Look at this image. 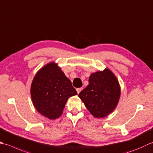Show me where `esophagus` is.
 I'll return each mask as SVG.
<instances>
[{
  "label": "esophagus",
  "mask_w": 153,
  "mask_h": 153,
  "mask_svg": "<svg viewBox=\"0 0 153 153\" xmlns=\"http://www.w3.org/2000/svg\"><path fill=\"white\" fill-rule=\"evenodd\" d=\"M82 90V88H77V89H76V91H77V94H79L80 93V91Z\"/></svg>",
  "instance_id": "34e87169"
}]
</instances>
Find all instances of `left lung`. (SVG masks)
Masks as SVG:
<instances>
[{
    "instance_id": "obj_1",
    "label": "left lung",
    "mask_w": 153,
    "mask_h": 153,
    "mask_svg": "<svg viewBox=\"0 0 153 153\" xmlns=\"http://www.w3.org/2000/svg\"><path fill=\"white\" fill-rule=\"evenodd\" d=\"M79 97L95 118H104L117 106L121 96L119 81L111 70L91 74L89 84L79 93Z\"/></svg>"
}]
</instances>
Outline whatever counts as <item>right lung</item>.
Instances as JSON below:
<instances>
[{"label": "right lung", "instance_id": "right-lung-1", "mask_svg": "<svg viewBox=\"0 0 153 153\" xmlns=\"http://www.w3.org/2000/svg\"><path fill=\"white\" fill-rule=\"evenodd\" d=\"M77 94L71 81L55 62L40 68L31 84L33 105L38 113L51 120L59 118L68 99Z\"/></svg>", "mask_w": 153, "mask_h": 153}]
</instances>
